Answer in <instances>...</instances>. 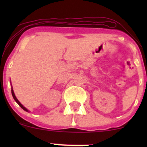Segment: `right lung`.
Instances as JSON below:
<instances>
[{
	"label": "right lung",
	"instance_id": "obj_1",
	"mask_svg": "<svg viewBox=\"0 0 147 147\" xmlns=\"http://www.w3.org/2000/svg\"><path fill=\"white\" fill-rule=\"evenodd\" d=\"M11 95H12V96H13V98L14 99V100L16 101V102H17V104H18V105H19L20 106H21V107L22 108V109H23V110L25 111H27V112H28V111H29L28 110V109H26V108H25L24 106H23V105H22V104H21V103H20L19 101L18 100L17 98H16V96H15V95H14V90H13V89H12V87H11Z\"/></svg>",
	"mask_w": 147,
	"mask_h": 147
}]
</instances>
